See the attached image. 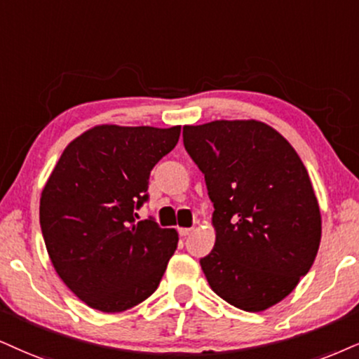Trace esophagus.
Returning a JSON list of instances; mask_svg holds the SVG:
<instances>
[{
	"instance_id": "34e87169",
	"label": "esophagus",
	"mask_w": 359,
	"mask_h": 359,
	"mask_svg": "<svg viewBox=\"0 0 359 359\" xmlns=\"http://www.w3.org/2000/svg\"><path fill=\"white\" fill-rule=\"evenodd\" d=\"M178 231H180L181 236H183V238H187V236H189V234L193 233V228H180Z\"/></svg>"
}]
</instances>
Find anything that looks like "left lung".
I'll list each match as a JSON object with an SVG mask.
<instances>
[{"mask_svg":"<svg viewBox=\"0 0 359 359\" xmlns=\"http://www.w3.org/2000/svg\"><path fill=\"white\" fill-rule=\"evenodd\" d=\"M184 148L215 211V248L200 259L211 290L243 311L285 299L311 268L321 213L294 148L256 119L183 126Z\"/></svg>","mask_w":359,"mask_h":359,"instance_id":"8db88e82","label":"left lung"}]
</instances>
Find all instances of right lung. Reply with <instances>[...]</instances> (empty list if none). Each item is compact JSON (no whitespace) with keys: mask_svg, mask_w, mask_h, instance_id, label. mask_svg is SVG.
Returning <instances> with one entry per match:
<instances>
[{"mask_svg":"<svg viewBox=\"0 0 359 359\" xmlns=\"http://www.w3.org/2000/svg\"><path fill=\"white\" fill-rule=\"evenodd\" d=\"M181 126L100 125L74 138L39 200V223L57 276L103 313L149 298L178 245L176 229L135 219L149 172L175 148Z\"/></svg>","mask_w":359,"mask_h":359,"instance_id":"add662e5","label":"right lung"}]
</instances>
